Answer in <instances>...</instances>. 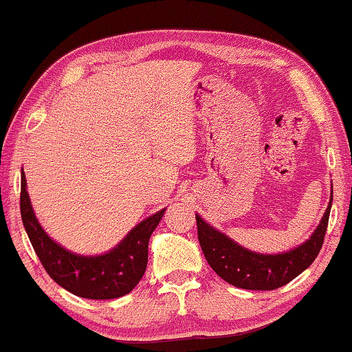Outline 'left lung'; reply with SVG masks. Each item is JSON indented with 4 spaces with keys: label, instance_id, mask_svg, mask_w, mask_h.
Here are the masks:
<instances>
[{
    "label": "left lung",
    "instance_id": "left-lung-1",
    "mask_svg": "<svg viewBox=\"0 0 352 352\" xmlns=\"http://www.w3.org/2000/svg\"><path fill=\"white\" fill-rule=\"evenodd\" d=\"M331 200L333 197L330 199L324 218L311 239L292 252L282 254H259L245 250L219 230L206 224L197 214V230H199L201 252L211 269L230 285L245 290H276L300 276L317 258L329 226Z\"/></svg>",
    "mask_w": 352,
    "mask_h": 352
}]
</instances>
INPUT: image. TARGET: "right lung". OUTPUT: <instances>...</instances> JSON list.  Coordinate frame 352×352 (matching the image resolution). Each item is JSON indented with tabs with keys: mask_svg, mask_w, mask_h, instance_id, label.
<instances>
[{
	"mask_svg": "<svg viewBox=\"0 0 352 352\" xmlns=\"http://www.w3.org/2000/svg\"><path fill=\"white\" fill-rule=\"evenodd\" d=\"M21 214L32 247L45 271L67 292L88 300H113L128 295L147 267L148 239L165 210L138 224L112 252L100 256H80L47 237L33 213L25 175H21Z\"/></svg>",
	"mask_w": 352,
	"mask_h": 352,
	"instance_id": "1",
	"label": "right lung"
}]
</instances>
